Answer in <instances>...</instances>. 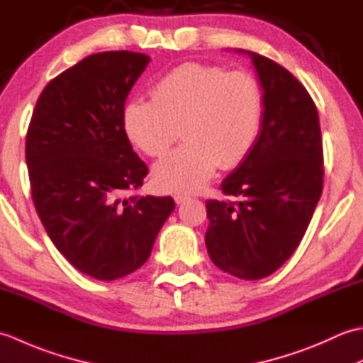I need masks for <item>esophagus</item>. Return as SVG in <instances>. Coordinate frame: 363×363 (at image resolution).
I'll list each match as a JSON object with an SVG mask.
<instances>
[{
	"label": "esophagus",
	"mask_w": 363,
	"mask_h": 363,
	"mask_svg": "<svg viewBox=\"0 0 363 363\" xmlns=\"http://www.w3.org/2000/svg\"><path fill=\"white\" fill-rule=\"evenodd\" d=\"M173 198H174L176 204H182L184 201H187V199H189V196L186 194H174Z\"/></svg>",
	"instance_id": "1"
}]
</instances>
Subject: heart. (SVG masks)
I'll return each mask as SVG.
<instances>
[{
    "label": "heart",
    "instance_id": "b5f03b06",
    "mask_svg": "<svg viewBox=\"0 0 363 363\" xmlns=\"http://www.w3.org/2000/svg\"><path fill=\"white\" fill-rule=\"evenodd\" d=\"M151 95L125 106L123 128L130 143L151 157L164 156L181 129L186 142L154 167L160 189H201L215 168L242 164L259 140L265 99L250 73L184 64L162 76Z\"/></svg>",
    "mask_w": 363,
    "mask_h": 363
}]
</instances>
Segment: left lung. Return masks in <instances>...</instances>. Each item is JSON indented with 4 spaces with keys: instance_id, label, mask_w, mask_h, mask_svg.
<instances>
[{
    "instance_id": "8db88e82",
    "label": "left lung",
    "mask_w": 363,
    "mask_h": 363,
    "mask_svg": "<svg viewBox=\"0 0 363 363\" xmlns=\"http://www.w3.org/2000/svg\"><path fill=\"white\" fill-rule=\"evenodd\" d=\"M248 54L264 90L259 140L221 182L237 201H206V246L212 262L240 279L274 273L303 240L323 190V142L317 106L289 70Z\"/></svg>"
}]
</instances>
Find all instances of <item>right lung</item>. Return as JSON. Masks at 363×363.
I'll use <instances>...</instances> for the list:
<instances>
[{
  "label": "right lung",
  "mask_w": 363,
  "mask_h": 363,
  "mask_svg": "<svg viewBox=\"0 0 363 363\" xmlns=\"http://www.w3.org/2000/svg\"><path fill=\"white\" fill-rule=\"evenodd\" d=\"M133 51L91 54L48 82L26 135L30 194L45 230L84 274L113 281L148 260L172 196H130L148 174L123 128L150 64Z\"/></svg>",
  "instance_id": "add662e5"
}]
</instances>
